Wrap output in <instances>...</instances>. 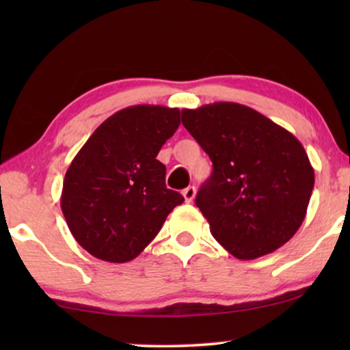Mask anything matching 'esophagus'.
I'll use <instances>...</instances> for the list:
<instances>
[{
	"label": "esophagus",
	"mask_w": 350,
	"mask_h": 350,
	"mask_svg": "<svg viewBox=\"0 0 350 350\" xmlns=\"http://www.w3.org/2000/svg\"><path fill=\"white\" fill-rule=\"evenodd\" d=\"M194 196H196V188H194V186H188V188L183 189V198H185V200L188 204L193 202Z\"/></svg>",
	"instance_id": "34e87169"
}]
</instances>
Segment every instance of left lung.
<instances>
[{
    "instance_id": "obj_1",
    "label": "left lung",
    "mask_w": 350,
    "mask_h": 350,
    "mask_svg": "<svg viewBox=\"0 0 350 350\" xmlns=\"http://www.w3.org/2000/svg\"><path fill=\"white\" fill-rule=\"evenodd\" d=\"M181 121L213 164L196 205L239 260L275 252L304 221L314 169L293 133L245 105L183 109Z\"/></svg>"
}]
</instances>
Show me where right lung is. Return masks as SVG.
Listing matches in <instances>:
<instances>
[{"label": "right lung", "instance_id": "1", "mask_svg": "<svg viewBox=\"0 0 350 350\" xmlns=\"http://www.w3.org/2000/svg\"><path fill=\"white\" fill-rule=\"evenodd\" d=\"M178 126V108H124L100 124L71 161L60 207L90 255L108 262L133 260L183 202L165 186V165L156 159Z\"/></svg>", "mask_w": 350, "mask_h": 350}]
</instances>
